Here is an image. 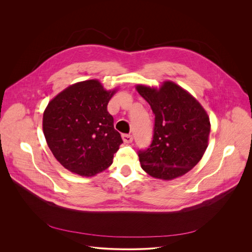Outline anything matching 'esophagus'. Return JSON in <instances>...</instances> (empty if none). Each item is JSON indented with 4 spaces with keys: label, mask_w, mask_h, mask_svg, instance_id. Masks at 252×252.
<instances>
[{
    "label": "esophagus",
    "mask_w": 252,
    "mask_h": 252,
    "mask_svg": "<svg viewBox=\"0 0 252 252\" xmlns=\"http://www.w3.org/2000/svg\"><path fill=\"white\" fill-rule=\"evenodd\" d=\"M122 137H123V139H124V141H125L126 143H130V142H132V140H133V137H132L131 134L124 133V134L122 135Z\"/></svg>",
    "instance_id": "1"
}]
</instances>
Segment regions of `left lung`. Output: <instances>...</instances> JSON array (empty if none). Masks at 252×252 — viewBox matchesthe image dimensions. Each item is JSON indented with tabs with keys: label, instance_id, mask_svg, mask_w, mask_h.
Here are the masks:
<instances>
[{
	"label": "left lung",
	"instance_id": "8db88e82",
	"mask_svg": "<svg viewBox=\"0 0 252 252\" xmlns=\"http://www.w3.org/2000/svg\"><path fill=\"white\" fill-rule=\"evenodd\" d=\"M155 115L154 137L149 149L138 151L142 169L169 181L194 167L207 148L209 118L200 103L172 82L159 90L136 86Z\"/></svg>",
	"mask_w": 252,
	"mask_h": 252
}]
</instances>
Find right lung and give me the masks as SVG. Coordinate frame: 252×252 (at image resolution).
Returning a JSON list of instances; mask_svg holds the SVG:
<instances>
[{"label":"right lung","instance_id":"1","mask_svg":"<svg viewBox=\"0 0 252 252\" xmlns=\"http://www.w3.org/2000/svg\"><path fill=\"white\" fill-rule=\"evenodd\" d=\"M116 91L96 80L69 86L48 104L43 130L57 160L82 176H93L113 163L123 143L107 103Z\"/></svg>","mask_w":252,"mask_h":252}]
</instances>
